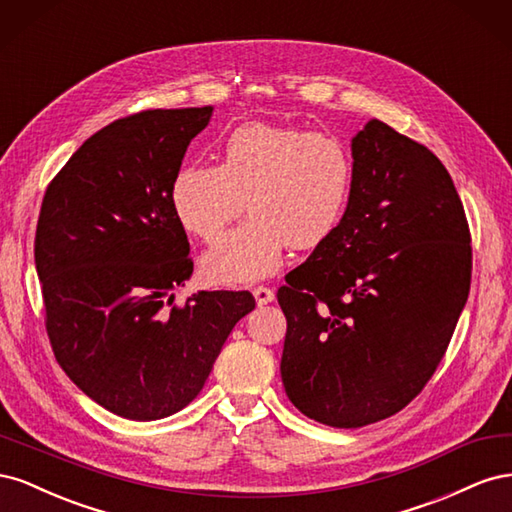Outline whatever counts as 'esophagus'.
Here are the masks:
<instances>
[{"label": "esophagus", "instance_id": "obj_1", "mask_svg": "<svg viewBox=\"0 0 512 512\" xmlns=\"http://www.w3.org/2000/svg\"><path fill=\"white\" fill-rule=\"evenodd\" d=\"M254 299L258 305H267L275 299V292L267 286H258V288H254Z\"/></svg>", "mask_w": 512, "mask_h": 512}]
</instances>
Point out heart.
<instances>
[{"instance_id":"heart-1","label":"heart","mask_w":512,"mask_h":512,"mask_svg":"<svg viewBox=\"0 0 512 512\" xmlns=\"http://www.w3.org/2000/svg\"><path fill=\"white\" fill-rule=\"evenodd\" d=\"M354 190L350 149L333 134L250 121L232 130L222 162L183 164L170 183V207L185 232L213 243L200 260L215 286H250L280 271L286 245L314 250L342 224Z\"/></svg>"}]
</instances>
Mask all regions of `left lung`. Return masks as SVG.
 Listing matches in <instances>:
<instances>
[{"label":"left lung","mask_w":512,"mask_h":512,"mask_svg":"<svg viewBox=\"0 0 512 512\" xmlns=\"http://www.w3.org/2000/svg\"><path fill=\"white\" fill-rule=\"evenodd\" d=\"M342 224L277 290L282 382L314 421L356 429L423 391L466 307L470 230L444 164L369 119Z\"/></svg>","instance_id":"8db88e82"}]
</instances>
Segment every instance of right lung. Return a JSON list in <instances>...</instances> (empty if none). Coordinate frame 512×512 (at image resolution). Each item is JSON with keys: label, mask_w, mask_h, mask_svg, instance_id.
I'll return each mask as SVG.
<instances>
[{"label": "right lung", "mask_w": 512, "mask_h": 512, "mask_svg": "<svg viewBox=\"0 0 512 512\" xmlns=\"http://www.w3.org/2000/svg\"><path fill=\"white\" fill-rule=\"evenodd\" d=\"M213 106L158 108L108 123L76 149L44 194L36 228L55 359L117 416L158 421L200 393L232 327L256 307L247 290H198L170 183Z\"/></svg>", "instance_id": "obj_1"}]
</instances>
